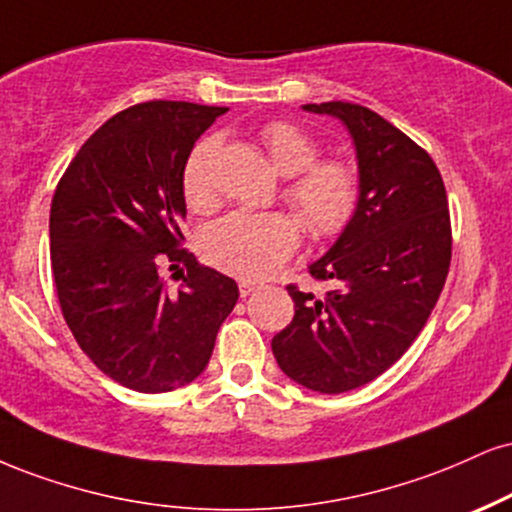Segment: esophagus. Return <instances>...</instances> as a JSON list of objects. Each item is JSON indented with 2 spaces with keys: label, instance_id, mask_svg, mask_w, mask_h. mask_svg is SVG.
Segmentation results:
<instances>
[{
  "label": "esophagus",
  "instance_id": "1",
  "mask_svg": "<svg viewBox=\"0 0 512 512\" xmlns=\"http://www.w3.org/2000/svg\"><path fill=\"white\" fill-rule=\"evenodd\" d=\"M238 288H240V298H248V295L260 291V283H255V281H240Z\"/></svg>",
  "mask_w": 512,
  "mask_h": 512
}]
</instances>
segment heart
<instances>
[{"instance_id":"b5f03b06","label":"heart","mask_w":512,"mask_h":512,"mask_svg":"<svg viewBox=\"0 0 512 512\" xmlns=\"http://www.w3.org/2000/svg\"><path fill=\"white\" fill-rule=\"evenodd\" d=\"M262 143L272 164L288 176L283 195L307 231L319 240L341 236L360 205V178L353 166L341 159H317V140L288 121L267 123ZM217 147V138L200 140L183 166V197L197 212H207L217 202L212 186ZM300 238L303 226L291 214L236 212L209 226L202 250L221 272L257 281L272 276L298 250Z\"/></svg>"}]
</instances>
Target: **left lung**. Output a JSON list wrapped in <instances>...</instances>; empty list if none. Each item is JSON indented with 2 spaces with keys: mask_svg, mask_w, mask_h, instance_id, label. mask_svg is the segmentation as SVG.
Listing matches in <instances>:
<instances>
[{
  "mask_svg": "<svg viewBox=\"0 0 512 512\" xmlns=\"http://www.w3.org/2000/svg\"><path fill=\"white\" fill-rule=\"evenodd\" d=\"M343 121L360 171V205L324 257V298L288 286L293 322L272 338L286 377L319 393H346L384 374L432 315L451 267V214L434 159L393 123L353 102L305 104Z\"/></svg>",
  "mask_w": 512,
  "mask_h": 512,
  "instance_id": "1",
  "label": "left lung"
}]
</instances>
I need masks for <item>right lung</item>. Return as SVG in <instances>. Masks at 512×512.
<instances>
[{
    "mask_svg": "<svg viewBox=\"0 0 512 512\" xmlns=\"http://www.w3.org/2000/svg\"><path fill=\"white\" fill-rule=\"evenodd\" d=\"M226 107L155 100L85 140L49 209L59 305L80 350L126 389L166 393L200 377L238 286L181 248L183 166ZM187 267L169 294L163 267Z\"/></svg>",
    "mask_w": 512,
    "mask_h": 512,
    "instance_id": "right-lung-1",
    "label": "right lung"
}]
</instances>
